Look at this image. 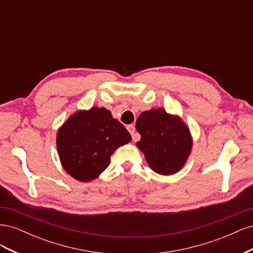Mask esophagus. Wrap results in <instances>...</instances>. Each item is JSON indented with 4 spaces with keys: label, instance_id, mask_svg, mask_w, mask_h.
I'll list each match as a JSON object with an SVG mask.
<instances>
[{
    "label": "esophagus",
    "instance_id": "esophagus-1",
    "mask_svg": "<svg viewBox=\"0 0 253 253\" xmlns=\"http://www.w3.org/2000/svg\"><path fill=\"white\" fill-rule=\"evenodd\" d=\"M126 128H127V131L132 134V138H133V140L134 141H137L138 140V137L137 136H135V126H134V125H128L127 126H126Z\"/></svg>",
    "mask_w": 253,
    "mask_h": 253
}]
</instances>
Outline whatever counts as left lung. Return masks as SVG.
I'll return each instance as SVG.
<instances>
[{
	"label": "left lung",
	"instance_id": "obj_1",
	"mask_svg": "<svg viewBox=\"0 0 253 253\" xmlns=\"http://www.w3.org/2000/svg\"><path fill=\"white\" fill-rule=\"evenodd\" d=\"M136 129L141 136L136 145L153 171L172 175L181 169L190 155L192 139L180 118L163 109L147 111L137 119Z\"/></svg>",
	"mask_w": 253,
	"mask_h": 253
}]
</instances>
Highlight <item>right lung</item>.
I'll use <instances>...</instances> for the list:
<instances>
[{
	"mask_svg": "<svg viewBox=\"0 0 253 253\" xmlns=\"http://www.w3.org/2000/svg\"><path fill=\"white\" fill-rule=\"evenodd\" d=\"M132 137L109 110L91 108L68 118L57 134V149L64 170L80 181L97 178L111 155Z\"/></svg>",
	"mask_w": 253,
	"mask_h": 253,
	"instance_id": "obj_1",
	"label": "right lung"
}]
</instances>
